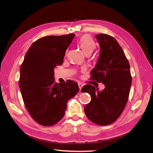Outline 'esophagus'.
I'll list each match as a JSON object with an SVG mask.
<instances>
[{
	"label": "esophagus",
	"mask_w": 153,
	"mask_h": 153,
	"mask_svg": "<svg viewBox=\"0 0 153 153\" xmlns=\"http://www.w3.org/2000/svg\"><path fill=\"white\" fill-rule=\"evenodd\" d=\"M78 86H79V90H81L82 88L83 87V86H84V84H83L82 83L79 82V83H78Z\"/></svg>",
	"instance_id": "obj_1"
}]
</instances>
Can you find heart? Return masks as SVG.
<instances>
[{
	"instance_id": "obj_1",
	"label": "heart",
	"mask_w": 153,
	"mask_h": 153,
	"mask_svg": "<svg viewBox=\"0 0 153 153\" xmlns=\"http://www.w3.org/2000/svg\"><path fill=\"white\" fill-rule=\"evenodd\" d=\"M77 45L81 48L85 55L89 56L96 48V43L92 38L89 35H84L81 36L77 40Z\"/></svg>"
}]
</instances>
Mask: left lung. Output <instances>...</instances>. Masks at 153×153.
Listing matches in <instances>:
<instances>
[{
	"mask_svg": "<svg viewBox=\"0 0 153 153\" xmlns=\"http://www.w3.org/2000/svg\"><path fill=\"white\" fill-rule=\"evenodd\" d=\"M100 53L97 63L90 72V79L105 85L98 91L92 85L82 88L91 101L86 105L84 112L88 120L99 126L113 123L122 113L128 100L131 84L129 63L122 48L115 38L105 33L96 35Z\"/></svg>",
	"mask_w": 153,
	"mask_h": 153,
	"instance_id": "1",
	"label": "left lung"
}]
</instances>
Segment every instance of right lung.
Listing matches in <instances>:
<instances>
[{"mask_svg":"<svg viewBox=\"0 0 153 153\" xmlns=\"http://www.w3.org/2000/svg\"><path fill=\"white\" fill-rule=\"evenodd\" d=\"M74 33L45 36L33 42L20 67L19 86L24 105L33 120L43 126L59 122L67 102L79 92L72 80L57 84L54 69L61 65Z\"/></svg>","mask_w":153,"mask_h":153,"instance_id":"right-lung-1","label":"right lung"}]
</instances>
